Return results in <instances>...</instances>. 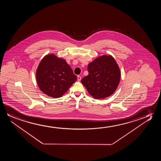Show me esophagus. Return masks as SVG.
I'll use <instances>...</instances> for the list:
<instances>
[{"label": "esophagus", "instance_id": "34e87169", "mask_svg": "<svg viewBox=\"0 0 161 161\" xmlns=\"http://www.w3.org/2000/svg\"><path fill=\"white\" fill-rule=\"evenodd\" d=\"M81 80V77L79 76V75L77 76V80H78V81H80Z\"/></svg>", "mask_w": 161, "mask_h": 161}]
</instances>
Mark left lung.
I'll list each match as a JSON object with an SVG mask.
<instances>
[{
  "label": "left lung",
  "mask_w": 161,
  "mask_h": 161,
  "mask_svg": "<svg viewBox=\"0 0 161 161\" xmlns=\"http://www.w3.org/2000/svg\"><path fill=\"white\" fill-rule=\"evenodd\" d=\"M88 75L81 83L96 99H102L112 95L120 79V71L111 55H102L88 64Z\"/></svg>",
  "instance_id": "obj_1"
}]
</instances>
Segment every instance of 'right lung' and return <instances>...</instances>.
<instances>
[{"mask_svg": "<svg viewBox=\"0 0 161 161\" xmlns=\"http://www.w3.org/2000/svg\"><path fill=\"white\" fill-rule=\"evenodd\" d=\"M40 90L49 97H62L77 80L70 66L54 54L44 57L36 71Z\"/></svg>", "mask_w": 161, "mask_h": 161, "instance_id": "add662e5", "label": "right lung"}]
</instances>
